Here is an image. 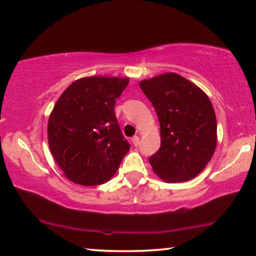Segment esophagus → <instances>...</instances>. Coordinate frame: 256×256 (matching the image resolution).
I'll return each instance as SVG.
<instances>
[{"mask_svg": "<svg viewBox=\"0 0 256 256\" xmlns=\"http://www.w3.org/2000/svg\"><path fill=\"white\" fill-rule=\"evenodd\" d=\"M139 142H140V138H139L138 136H134V137L132 138V142H134V146H137L139 144Z\"/></svg>", "mask_w": 256, "mask_h": 256, "instance_id": "esophagus-1", "label": "esophagus"}]
</instances>
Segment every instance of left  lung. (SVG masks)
Masks as SVG:
<instances>
[{
	"mask_svg": "<svg viewBox=\"0 0 256 256\" xmlns=\"http://www.w3.org/2000/svg\"><path fill=\"white\" fill-rule=\"evenodd\" d=\"M139 86L160 122L162 144L150 158L153 172L165 182H188L216 152V117L208 96L174 72L144 80Z\"/></svg>",
	"mask_w": 256,
	"mask_h": 256,
	"instance_id": "left-lung-1",
	"label": "left lung"
}]
</instances>
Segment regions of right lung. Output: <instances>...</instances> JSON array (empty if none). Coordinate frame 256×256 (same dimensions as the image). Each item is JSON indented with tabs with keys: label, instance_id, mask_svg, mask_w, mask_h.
<instances>
[{
	"label": "right lung",
	"instance_id": "right-lung-1",
	"mask_svg": "<svg viewBox=\"0 0 256 256\" xmlns=\"http://www.w3.org/2000/svg\"><path fill=\"white\" fill-rule=\"evenodd\" d=\"M128 78L92 76L74 80L60 94L48 122L52 156L70 182L96 186L110 180L130 144L114 114Z\"/></svg>",
	"mask_w": 256,
	"mask_h": 256
}]
</instances>
